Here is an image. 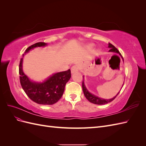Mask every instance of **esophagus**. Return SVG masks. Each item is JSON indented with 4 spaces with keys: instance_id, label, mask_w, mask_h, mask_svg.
<instances>
[{
    "instance_id": "1",
    "label": "esophagus",
    "mask_w": 146,
    "mask_h": 146,
    "mask_svg": "<svg viewBox=\"0 0 146 146\" xmlns=\"http://www.w3.org/2000/svg\"><path fill=\"white\" fill-rule=\"evenodd\" d=\"M70 70H71V73L72 74L76 72L78 70V66L77 65H74L71 68V69H70Z\"/></svg>"
}]
</instances>
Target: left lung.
I'll list each match as a JSON object with an SVG mask.
<instances>
[{
    "instance_id": "8db88e82",
    "label": "left lung",
    "mask_w": 146,
    "mask_h": 146,
    "mask_svg": "<svg viewBox=\"0 0 146 146\" xmlns=\"http://www.w3.org/2000/svg\"><path fill=\"white\" fill-rule=\"evenodd\" d=\"M108 47L110 48L109 52L117 53V54H119V55H120V56H121V57L122 58L121 53L119 52V51L117 49V48L114 47L113 44H111V43H108ZM122 59H123V58H122ZM83 78H84L83 77ZM82 88H83V91L84 95H85V96L86 97V98L88 100H89L90 102H91L92 104H97V105H104V104H107L109 102H111V101H113L114 99L116 98V97L119 94V92H120L119 91L115 97H114L113 98H112L111 99H104L102 98H99V97L91 94V92L88 91L85 85V83H84V80H83V82H82Z\"/></svg>"
}]
</instances>
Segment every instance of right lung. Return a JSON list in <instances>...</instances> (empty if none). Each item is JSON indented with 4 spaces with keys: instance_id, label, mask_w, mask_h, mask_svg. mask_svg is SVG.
<instances>
[{
    "instance_id": "add662e5",
    "label": "right lung",
    "mask_w": 146,
    "mask_h": 146,
    "mask_svg": "<svg viewBox=\"0 0 146 146\" xmlns=\"http://www.w3.org/2000/svg\"><path fill=\"white\" fill-rule=\"evenodd\" d=\"M46 45V43L42 42L35 43L26 49L23 56L35 47H44ZM23 60V58L20 60L19 73L21 85L26 94L31 100L38 104L53 105L56 103L62 97L66 84L71 77L70 70L53 74L42 83L35 82L31 81L24 73Z\"/></svg>"
}]
</instances>
